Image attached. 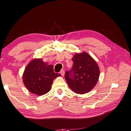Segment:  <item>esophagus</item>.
Instances as JSON below:
<instances>
[{
	"mask_svg": "<svg viewBox=\"0 0 131 131\" xmlns=\"http://www.w3.org/2000/svg\"><path fill=\"white\" fill-rule=\"evenodd\" d=\"M60 73L61 74L62 76H64V75H65V71H64V70H62V71L60 72Z\"/></svg>",
	"mask_w": 131,
	"mask_h": 131,
	"instance_id": "1",
	"label": "esophagus"
}]
</instances>
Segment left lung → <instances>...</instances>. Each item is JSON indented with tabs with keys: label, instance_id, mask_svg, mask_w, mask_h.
<instances>
[{
	"label": "left lung",
	"instance_id": "obj_1",
	"mask_svg": "<svg viewBox=\"0 0 131 131\" xmlns=\"http://www.w3.org/2000/svg\"><path fill=\"white\" fill-rule=\"evenodd\" d=\"M72 59V68L65 74L68 86L77 94L88 93L94 87L99 80V66L86 52L75 54Z\"/></svg>",
	"mask_w": 131,
	"mask_h": 131
}]
</instances>
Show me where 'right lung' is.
<instances>
[{
    "instance_id": "1",
    "label": "right lung",
    "mask_w": 131,
    "mask_h": 131,
    "mask_svg": "<svg viewBox=\"0 0 131 131\" xmlns=\"http://www.w3.org/2000/svg\"><path fill=\"white\" fill-rule=\"evenodd\" d=\"M60 74L54 72L53 66L45 63L40 59L32 60L25 69L23 81L29 91L41 95L51 89L53 81Z\"/></svg>"
}]
</instances>
